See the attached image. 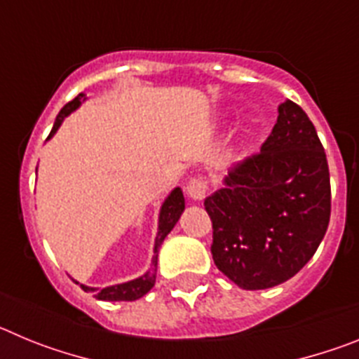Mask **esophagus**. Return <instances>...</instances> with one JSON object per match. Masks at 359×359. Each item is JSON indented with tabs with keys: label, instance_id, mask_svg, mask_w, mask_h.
Listing matches in <instances>:
<instances>
[{
	"label": "esophagus",
	"instance_id": "obj_1",
	"mask_svg": "<svg viewBox=\"0 0 359 359\" xmlns=\"http://www.w3.org/2000/svg\"><path fill=\"white\" fill-rule=\"evenodd\" d=\"M208 192V182L205 177H194V180H190V183L187 185V194H189L190 199H194V201H203L205 196Z\"/></svg>",
	"mask_w": 359,
	"mask_h": 359
}]
</instances>
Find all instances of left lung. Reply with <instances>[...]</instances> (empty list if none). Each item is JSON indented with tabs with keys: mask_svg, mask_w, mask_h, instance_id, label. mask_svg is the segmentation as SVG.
<instances>
[{
	"mask_svg": "<svg viewBox=\"0 0 359 359\" xmlns=\"http://www.w3.org/2000/svg\"><path fill=\"white\" fill-rule=\"evenodd\" d=\"M212 219V259L243 290L290 280L315 255L331 217L325 151L306 111L291 100L261 152L224 177L205 199Z\"/></svg>",
	"mask_w": 359,
	"mask_h": 359,
	"instance_id": "left-lung-1",
	"label": "left lung"
}]
</instances>
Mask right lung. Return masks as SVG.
<instances>
[{"label":"right lung","mask_w":359,"mask_h":359,"mask_svg":"<svg viewBox=\"0 0 359 359\" xmlns=\"http://www.w3.org/2000/svg\"><path fill=\"white\" fill-rule=\"evenodd\" d=\"M82 100H86V95L81 93L79 97H75L72 102L66 104L61 111H59V115H57L55 123H53L52 133H50L48 140L52 138L53 135L57 133V129L61 128L62 120L66 118L68 115H72L73 111L77 109L79 106L82 104ZM183 210H185V198H183V192L180 187L170 192L167 196V199L163 201L160 208V217H158V233L156 239H154V257H152V268L149 269L147 273H144L142 277L135 278V280L129 282H122V284H115V286H107V287H90L81 284V287L84 291H91L93 297L97 300H106V302H133V300H138L144 294H147L149 291L152 290L154 286V282H156V268H158V250H160L161 243L167 236H169V231L172 230L174 224L177 223V219L182 217ZM79 284V282H77Z\"/></svg>","instance_id":"1"}]
</instances>
